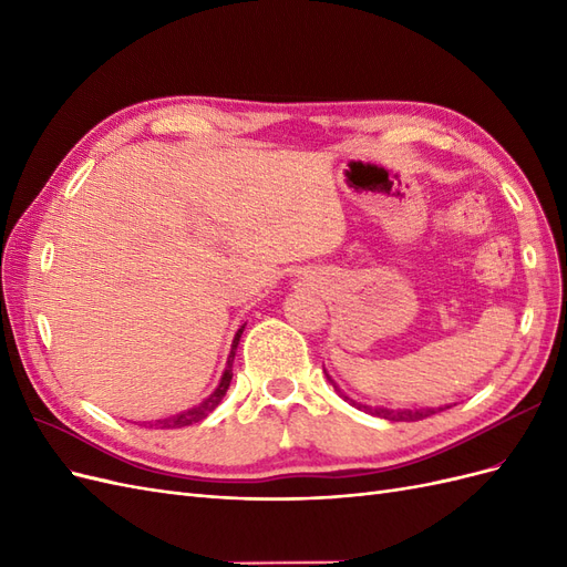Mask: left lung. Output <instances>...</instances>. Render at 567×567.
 Returning <instances> with one entry per match:
<instances>
[{
	"mask_svg": "<svg viewBox=\"0 0 567 567\" xmlns=\"http://www.w3.org/2000/svg\"><path fill=\"white\" fill-rule=\"evenodd\" d=\"M331 381V379H329ZM336 390H338V385H333ZM340 392V390H338ZM340 398L342 400H348L350 404H354V406H359V409H364V411H369L371 416H379V419H385V421H421V419H427V416H433V414H437V411H442V409H450V406H440V409H383V406H367V404H357V402H352L348 394H342L340 392Z\"/></svg>",
	"mask_w": 567,
	"mask_h": 567,
	"instance_id": "left-lung-1",
	"label": "left lung"
}]
</instances>
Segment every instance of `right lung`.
<instances>
[{
    "label": "right lung",
    "mask_w": 567,
    "mask_h": 567,
    "mask_svg": "<svg viewBox=\"0 0 567 567\" xmlns=\"http://www.w3.org/2000/svg\"><path fill=\"white\" fill-rule=\"evenodd\" d=\"M244 329L246 326H241V329H238V333H236V338H234V346H231V352H229V359H227V369H225V373H221V381H219V385L215 388V392L210 394V398H205L200 404H196V406H192V409H186V411H182V414H177V416H169V419H161V421H156L153 425L156 427H184V425H194V423H198V421H203L205 416L210 414V411L221 402V398H225L227 394V390H229V383H231V364H234V354H236V346H238V338H241V333H244ZM151 425V427H153Z\"/></svg>",
    "instance_id": "1"
}]
</instances>
